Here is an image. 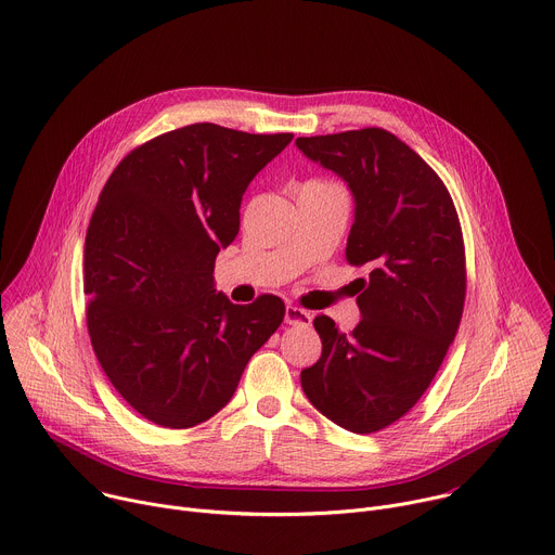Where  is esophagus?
<instances>
[{"label": "esophagus", "instance_id": "1", "mask_svg": "<svg viewBox=\"0 0 555 555\" xmlns=\"http://www.w3.org/2000/svg\"><path fill=\"white\" fill-rule=\"evenodd\" d=\"M311 319H313V315L309 311H305V309H300L296 305H287L285 307V323L287 325H302V327H307V325H311Z\"/></svg>", "mask_w": 555, "mask_h": 555}]
</instances>
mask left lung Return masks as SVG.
Masks as SVG:
<instances>
[{
  "instance_id": "1",
  "label": "left lung",
  "mask_w": 555,
  "mask_h": 555,
  "mask_svg": "<svg viewBox=\"0 0 555 555\" xmlns=\"http://www.w3.org/2000/svg\"><path fill=\"white\" fill-rule=\"evenodd\" d=\"M313 163L340 176L356 202L347 261L362 321L343 334L330 315L313 327L323 353L300 371L307 400L358 435L404 417L437 375L465 302V248L446 184L398 135L379 127L296 138Z\"/></svg>"
}]
</instances>
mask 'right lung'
<instances>
[{
	"label": "right lung",
	"mask_w": 555,
	"mask_h": 555,
	"mask_svg": "<svg viewBox=\"0 0 555 555\" xmlns=\"http://www.w3.org/2000/svg\"><path fill=\"white\" fill-rule=\"evenodd\" d=\"M292 133L195 122L157 135L109 176L86 236L88 332L122 400L163 428H193L234 395L285 305H234L215 289L253 178Z\"/></svg>",
	"instance_id": "add662e5"
}]
</instances>
